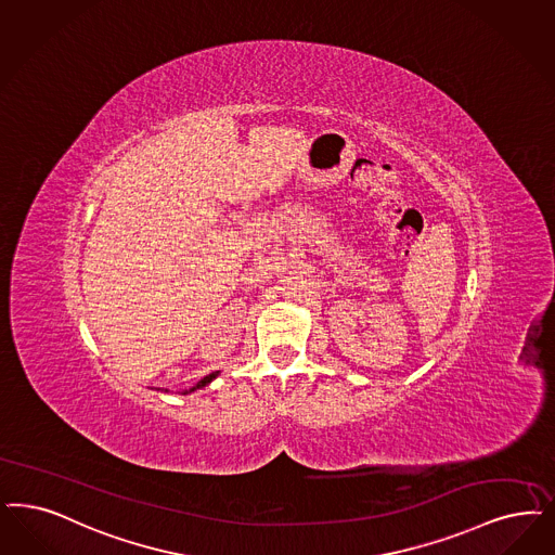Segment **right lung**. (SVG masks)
<instances>
[{
	"mask_svg": "<svg viewBox=\"0 0 555 555\" xmlns=\"http://www.w3.org/2000/svg\"><path fill=\"white\" fill-rule=\"evenodd\" d=\"M219 374H221V372H212V374H208V376L202 377V379H199V382H198V384H196V386H192V388H190V390H183V392H181V395H190V392H196V390H199V388H204V386H208V384H210V382H212V379H215V377L219 376ZM165 392H167V390H165Z\"/></svg>",
	"mask_w": 555,
	"mask_h": 555,
	"instance_id": "add662e5",
	"label": "right lung"
}]
</instances>
